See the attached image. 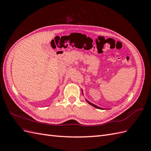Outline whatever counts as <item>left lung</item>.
<instances>
[{
	"instance_id": "1",
	"label": "left lung",
	"mask_w": 151,
	"mask_h": 151,
	"mask_svg": "<svg viewBox=\"0 0 151 151\" xmlns=\"http://www.w3.org/2000/svg\"><path fill=\"white\" fill-rule=\"evenodd\" d=\"M82 93H83V90H82ZM86 101L88 102L89 104H91V105H92L93 106H94V108H98V109H104V108H100V107H99V106H96V105H95V104H93V103H91V102H89V101H88V100H87L86 99Z\"/></svg>"
}]
</instances>
